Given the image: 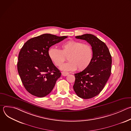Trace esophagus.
<instances>
[{
  "label": "esophagus",
  "instance_id": "obj_1",
  "mask_svg": "<svg viewBox=\"0 0 131 131\" xmlns=\"http://www.w3.org/2000/svg\"><path fill=\"white\" fill-rule=\"evenodd\" d=\"M68 74H69V73L67 72H64V71L62 72V75L63 76H66L68 75Z\"/></svg>",
  "mask_w": 131,
  "mask_h": 131
}]
</instances>
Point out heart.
Returning <instances> with one entry per match:
<instances>
[{
    "label": "heart",
    "mask_w": 131,
    "mask_h": 131,
    "mask_svg": "<svg viewBox=\"0 0 131 131\" xmlns=\"http://www.w3.org/2000/svg\"><path fill=\"white\" fill-rule=\"evenodd\" d=\"M50 60L57 66H61L67 57L69 62L61 67L66 71L79 70L86 69L90 64L93 58L92 47L88 44L75 40H69L61 46V50L51 48L48 51Z\"/></svg>",
    "instance_id": "heart-1"
}]
</instances>
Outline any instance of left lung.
Here are the masks:
<instances>
[{
  "label": "left lung",
  "mask_w": 131,
  "mask_h": 131,
  "mask_svg": "<svg viewBox=\"0 0 131 131\" xmlns=\"http://www.w3.org/2000/svg\"><path fill=\"white\" fill-rule=\"evenodd\" d=\"M76 38L86 41L93 50L90 64L82 71L74 74L73 86L79 97L89 99L99 94L107 82L111 74V56L106 44L94 35L86 34Z\"/></svg>",
  "instance_id": "1"
}]
</instances>
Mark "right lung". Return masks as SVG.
<instances>
[{
    "label": "right lung",
    "mask_w": 131,
    "mask_h": 131,
    "mask_svg": "<svg viewBox=\"0 0 131 131\" xmlns=\"http://www.w3.org/2000/svg\"><path fill=\"white\" fill-rule=\"evenodd\" d=\"M45 34L27 41L18 57L17 70L25 89L38 97L47 96L53 90L61 72L48 55L49 48L66 38Z\"/></svg>",
    "instance_id": "right-lung-1"
}]
</instances>
